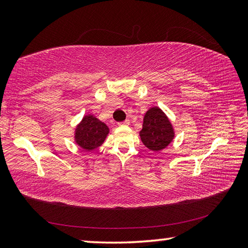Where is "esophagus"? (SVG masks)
<instances>
[{
  "instance_id": "obj_1",
  "label": "esophagus",
  "mask_w": 248,
  "mask_h": 248,
  "mask_svg": "<svg viewBox=\"0 0 248 248\" xmlns=\"http://www.w3.org/2000/svg\"><path fill=\"white\" fill-rule=\"evenodd\" d=\"M130 124V120L129 119H125L124 121H123V123H119L118 124L119 125H127V124Z\"/></svg>"
}]
</instances>
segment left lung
<instances>
[{
  "mask_svg": "<svg viewBox=\"0 0 248 248\" xmlns=\"http://www.w3.org/2000/svg\"><path fill=\"white\" fill-rule=\"evenodd\" d=\"M140 137L146 148L152 151L163 150L171 142L174 138L173 128L161 109L154 107L146 111Z\"/></svg>",
  "mask_w": 248,
  "mask_h": 248,
  "instance_id": "left-lung-1",
  "label": "left lung"
}]
</instances>
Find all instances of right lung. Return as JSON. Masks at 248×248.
Wrapping results in <instances>:
<instances>
[{
    "label": "right lung",
    "instance_id": "right-lung-1",
    "mask_svg": "<svg viewBox=\"0 0 248 248\" xmlns=\"http://www.w3.org/2000/svg\"><path fill=\"white\" fill-rule=\"evenodd\" d=\"M108 134V127L93 116H85L75 131L77 143L84 150H94L103 143Z\"/></svg>",
    "mask_w": 248,
    "mask_h": 248
}]
</instances>
